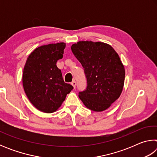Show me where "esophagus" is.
<instances>
[{
    "mask_svg": "<svg viewBox=\"0 0 157 157\" xmlns=\"http://www.w3.org/2000/svg\"><path fill=\"white\" fill-rule=\"evenodd\" d=\"M71 84H72V86H73V88L75 89V86H76V82H75V80L71 82Z\"/></svg>",
    "mask_w": 157,
    "mask_h": 157,
    "instance_id": "obj_1",
    "label": "esophagus"
}]
</instances>
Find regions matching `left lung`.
<instances>
[{
  "instance_id": "1",
  "label": "left lung",
  "mask_w": 157,
  "mask_h": 157,
  "mask_svg": "<svg viewBox=\"0 0 157 157\" xmlns=\"http://www.w3.org/2000/svg\"><path fill=\"white\" fill-rule=\"evenodd\" d=\"M71 50L83 66L87 86L79 98L89 109L102 111L120 97L125 71L118 53L102 42L79 41Z\"/></svg>"
}]
</instances>
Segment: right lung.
I'll use <instances>...</instances> for the list:
<instances>
[{
  "label": "right lung",
  "mask_w": 157,
  "mask_h": 157,
  "mask_svg": "<svg viewBox=\"0 0 157 157\" xmlns=\"http://www.w3.org/2000/svg\"><path fill=\"white\" fill-rule=\"evenodd\" d=\"M64 43L38 47L29 55L23 73L25 94L37 109L45 113L57 111L73 89L65 83L56 65L63 57Z\"/></svg>",
  "instance_id": "add662e5"
}]
</instances>
